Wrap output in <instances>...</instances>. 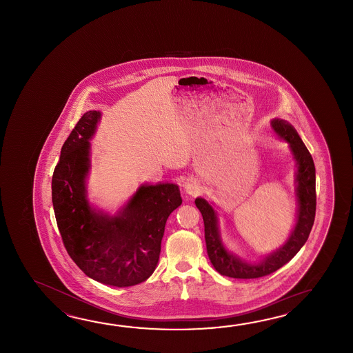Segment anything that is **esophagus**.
<instances>
[{"mask_svg": "<svg viewBox=\"0 0 353 353\" xmlns=\"http://www.w3.org/2000/svg\"><path fill=\"white\" fill-rule=\"evenodd\" d=\"M184 189H185V192L189 195H196L201 192L198 183L194 181V180H187L185 184H184Z\"/></svg>", "mask_w": 353, "mask_h": 353, "instance_id": "esophagus-1", "label": "esophagus"}]
</instances>
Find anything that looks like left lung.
<instances>
[{
    "label": "left lung",
    "instance_id": "1",
    "mask_svg": "<svg viewBox=\"0 0 353 353\" xmlns=\"http://www.w3.org/2000/svg\"><path fill=\"white\" fill-rule=\"evenodd\" d=\"M272 128L280 137H283L293 150L294 157L298 161V198H299V214L290 239L276 252L265 257L259 263H248L241 261L232 254L227 252L222 241L219 239L217 228V217L208 202L202 198L195 199V205L202 213L204 221V237L207 243V252L214 269L228 278L256 279L266 276L278 270L290 261L298 254L300 248L307 242L309 233L314 223L316 193H315V166L307 146L301 141L296 130L284 120L272 121Z\"/></svg>",
    "mask_w": 353,
    "mask_h": 353
}]
</instances>
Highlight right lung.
Wrapping results in <instances>:
<instances>
[{
	"label": "right lung",
	"instance_id": "add662e5",
	"mask_svg": "<svg viewBox=\"0 0 353 353\" xmlns=\"http://www.w3.org/2000/svg\"><path fill=\"white\" fill-rule=\"evenodd\" d=\"M99 112L77 122L54 169L52 199L68 255L90 278L105 285L140 284L155 270L166 219L181 204L175 184L139 188L116 217L97 214L85 198L90 140Z\"/></svg>",
	"mask_w": 353,
	"mask_h": 353
}]
</instances>
